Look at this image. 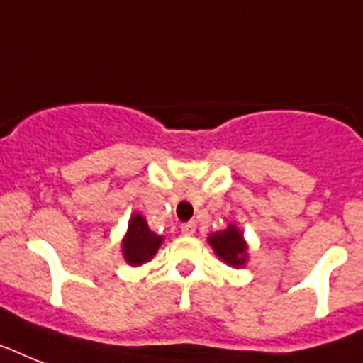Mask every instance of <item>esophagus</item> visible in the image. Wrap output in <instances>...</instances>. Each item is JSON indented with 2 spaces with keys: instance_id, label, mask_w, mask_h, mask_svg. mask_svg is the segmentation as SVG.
I'll return each mask as SVG.
<instances>
[{
  "instance_id": "obj_1",
  "label": "esophagus",
  "mask_w": 363,
  "mask_h": 363,
  "mask_svg": "<svg viewBox=\"0 0 363 363\" xmlns=\"http://www.w3.org/2000/svg\"><path fill=\"white\" fill-rule=\"evenodd\" d=\"M196 228H197L196 222H186L181 225V231H182V235L190 237V235H194V233H196Z\"/></svg>"
}]
</instances>
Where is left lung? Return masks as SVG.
I'll return each mask as SVG.
<instances>
[{"label": "left lung", "mask_w": 363, "mask_h": 363, "mask_svg": "<svg viewBox=\"0 0 363 363\" xmlns=\"http://www.w3.org/2000/svg\"><path fill=\"white\" fill-rule=\"evenodd\" d=\"M208 244L218 257L229 267L240 268L248 261V246H246V240L237 225H229L223 231L212 233L208 237Z\"/></svg>", "instance_id": "left-lung-1"}]
</instances>
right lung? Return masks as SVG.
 Wrapping results in <instances>:
<instances>
[{"label": "right lung", "mask_w": 363, "mask_h": 363, "mask_svg": "<svg viewBox=\"0 0 363 363\" xmlns=\"http://www.w3.org/2000/svg\"><path fill=\"white\" fill-rule=\"evenodd\" d=\"M164 242V237L156 235L149 229L147 220L141 214L134 212L128 222V231L123 238V255L125 261L132 267H140L155 257V253Z\"/></svg>", "instance_id": "add662e5"}]
</instances>
